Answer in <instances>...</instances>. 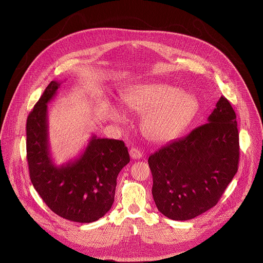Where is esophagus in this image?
<instances>
[{
	"label": "esophagus",
	"instance_id": "esophagus-1",
	"mask_svg": "<svg viewBox=\"0 0 263 263\" xmlns=\"http://www.w3.org/2000/svg\"><path fill=\"white\" fill-rule=\"evenodd\" d=\"M129 156H130V158H133V159H140V158H142L143 154L141 153V151L138 150V149H136V148H132V149L129 150Z\"/></svg>",
	"mask_w": 263,
	"mask_h": 263
}]
</instances>
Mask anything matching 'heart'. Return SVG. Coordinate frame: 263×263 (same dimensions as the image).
<instances>
[{
	"label": "heart",
	"instance_id": "obj_1",
	"mask_svg": "<svg viewBox=\"0 0 263 263\" xmlns=\"http://www.w3.org/2000/svg\"><path fill=\"white\" fill-rule=\"evenodd\" d=\"M121 99L128 109L145 114L143 130L157 143L177 138L197 110L194 96L167 84L136 85L126 90ZM108 113L116 122L124 119L123 113L115 106H110Z\"/></svg>",
	"mask_w": 263,
	"mask_h": 263
}]
</instances>
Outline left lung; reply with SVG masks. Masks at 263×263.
Here are the masks:
<instances>
[{
	"label": "left lung",
	"instance_id": "8db88e82",
	"mask_svg": "<svg viewBox=\"0 0 263 263\" xmlns=\"http://www.w3.org/2000/svg\"><path fill=\"white\" fill-rule=\"evenodd\" d=\"M148 163L152 194L165 217L187 221L215 206L239 163L236 113L228 99L222 96L205 124L152 154Z\"/></svg>",
	"mask_w": 263,
	"mask_h": 263
}]
</instances>
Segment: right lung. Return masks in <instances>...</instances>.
I'll return each mask as SVG.
<instances>
[{
	"instance_id": "obj_1",
	"label": "right lung",
	"mask_w": 263,
	"mask_h": 263,
	"mask_svg": "<svg viewBox=\"0 0 263 263\" xmlns=\"http://www.w3.org/2000/svg\"><path fill=\"white\" fill-rule=\"evenodd\" d=\"M62 83L51 81L26 123V149L30 179L40 197L58 216L77 223H92L112 206L116 178L129 162L122 141L93 135L84 152L58 166L48 142L47 104Z\"/></svg>"
}]
</instances>
